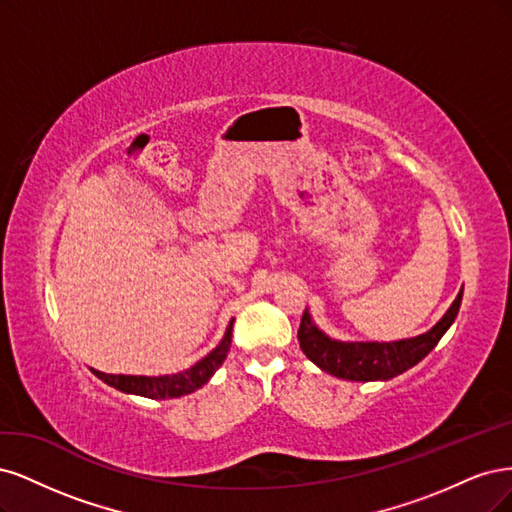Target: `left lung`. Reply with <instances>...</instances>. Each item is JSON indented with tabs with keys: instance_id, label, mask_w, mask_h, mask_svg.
<instances>
[{
	"instance_id": "1",
	"label": "left lung",
	"mask_w": 512,
	"mask_h": 512,
	"mask_svg": "<svg viewBox=\"0 0 512 512\" xmlns=\"http://www.w3.org/2000/svg\"><path fill=\"white\" fill-rule=\"evenodd\" d=\"M461 295L457 293L451 308L444 312V317L417 338L398 340V342H340L325 336L321 329L312 323L308 310H304L302 323L298 329L300 349L304 355L317 364L327 374H334L344 381H387V378L398 376L408 368L417 366L419 361L430 353L444 332L455 321Z\"/></svg>"
}]
</instances>
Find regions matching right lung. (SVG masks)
I'll return each instance as SVG.
<instances>
[{
    "instance_id": "obj_1",
    "label": "right lung",
    "mask_w": 512,
    "mask_h": 512,
    "mask_svg": "<svg viewBox=\"0 0 512 512\" xmlns=\"http://www.w3.org/2000/svg\"><path fill=\"white\" fill-rule=\"evenodd\" d=\"M232 327H234V321L227 325V332L217 349L210 351L202 361H197L195 366H191L185 372L170 374V376H125V374H106L100 370H93V374L97 378H102L106 385L125 393L144 395V398H151V400L180 398V395H187V393H193L195 389L204 387L210 381V376L219 370V366L227 357L229 344H232Z\"/></svg>"
}]
</instances>
